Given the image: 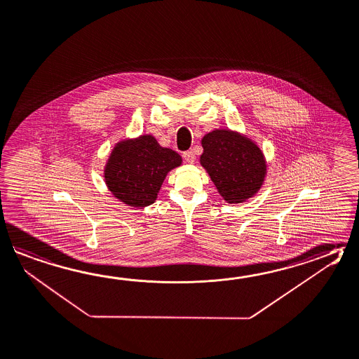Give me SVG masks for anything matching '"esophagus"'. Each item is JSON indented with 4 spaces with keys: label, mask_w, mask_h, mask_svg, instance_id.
Here are the masks:
<instances>
[{
    "label": "esophagus",
    "mask_w": 359,
    "mask_h": 359,
    "mask_svg": "<svg viewBox=\"0 0 359 359\" xmlns=\"http://www.w3.org/2000/svg\"><path fill=\"white\" fill-rule=\"evenodd\" d=\"M184 160L188 162V163H193L196 161V154L193 151H185L183 154Z\"/></svg>",
    "instance_id": "34e87169"
}]
</instances>
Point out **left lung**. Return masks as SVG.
Masks as SVG:
<instances>
[{
	"instance_id": "obj_1",
	"label": "left lung",
	"mask_w": 359,
	"mask_h": 359,
	"mask_svg": "<svg viewBox=\"0 0 359 359\" xmlns=\"http://www.w3.org/2000/svg\"><path fill=\"white\" fill-rule=\"evenodd\" d=\"M201 163L229 203L255 196L264 183L266 163L261 149L230 130H215L202 140Z\"/></svg>"
}]
</instances>
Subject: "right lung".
Listing matches in <instances>:
<instances>
[{
	"instance_id": "obj_1",
	"label": "right lung",
	"mask_w": 359,
	"mask_h": 359,
	"mask_svg": "<svg viewBox=\"0 0 359 359\" xmlns=\"http://www.w3.org/2000/svg\"><path fill=\"white\" fill-rule=\"evenodd\" d=\"M182 163L172 149L160 146L154 137L123 142L115 147L104 177L114 196L133 207L152 205L171 168Z\"/></svg>"
}]
</instances>
